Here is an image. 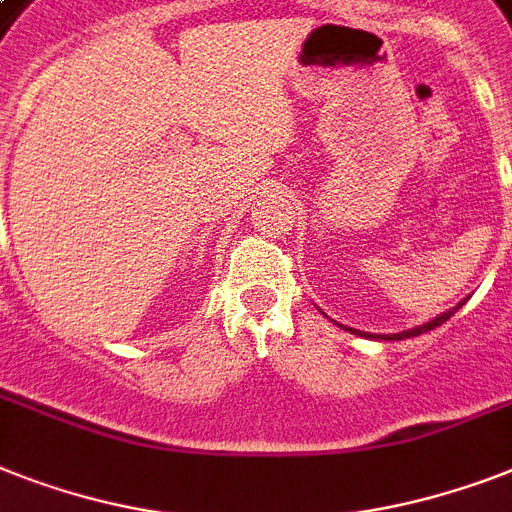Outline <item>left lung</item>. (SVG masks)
Here are the masks:
<instances>
[{"instance_id":"left-lung-1","label":"left lung","mask_w":512,"mask_h":512,"mask_svg":"<svg viewBox=\"0 0 512 512\" xmlns=\"http://www.w3.org/2000/svg\"><path fill=\"white\" fill-rule=\"evenodd\" d=\"M460 305H463V302H460ZM460 305H458V307H460ZM458 307H452V310H447V313H442V315H439V318H434V321H429V323H423V326H418V328H410V331H402V334L373 336V339H389V342H397V339H410V336L426 334V331H431V328L442 326L444 321H450V318H452V315H455V310H458ZM368 336H371V334H368Z\"/></svg>"}]
</instances>
